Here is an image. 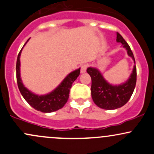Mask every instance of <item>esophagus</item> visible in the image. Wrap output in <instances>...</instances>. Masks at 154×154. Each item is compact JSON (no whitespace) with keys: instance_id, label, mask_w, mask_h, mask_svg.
<instances>
[{"instance_id":"1","label":"esophagus","mask_w":154,"mask_h":154,"mask_svg":"<svg viewBox=\"0 0 154 154\" xmlns=\"http://www.w3.org/2000/svg\"><path fill=\"white\" fill-rule=\"evenodd\" d=\"M87 68H88V65L82 64L81 66H80V72H81V73H85L86 72Z\"/></svg>"}]
</instances>
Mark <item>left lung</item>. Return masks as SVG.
<instances>
[{
    "instance_id": "1",
    "label": "left lung",
    "mask_w": 154,
    "mask_h": 154,
    "mask_svg": "<svg viewBox=\"0 0 154 154\" xmlns=\"http://www.w3.org/2000/svg\"><path fill=\"white\" fill-rule=\"evenodd\" d=\"M116 41L121 43L127 50L128 54L134 60V54L130 46L119 33L116 34ZM87 72L91 78V97L94 103L100 108L106 110L116 109L123 106L131 97L137 82V68L134 66L133 72L127 82L119 85H110L94 68H88Z\"/></svg>"
}]
</instances>
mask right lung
I'll use <instances>...</instances> for the list:
<instances>
[{
    "label": "right lung",
    "instance_id": "obj_1",
    "mask_svg": "<svg viewBox=\"0 0 154 154\" xmlns=\"http://www.w3.org/2000/svg\"><path fill=\"white\" fill-rule=\"evenodd\" d=\"M22 48L17 55V63H16V77H17V86L22 96L32 108L41 112L50 113L62 108L67 103L70 88H72V83L74 80L80 75V69L70 73L64 79L63 81L61 82L60 85L52 92L46 95L38 96L29 91L26 88L24 87L22 83L20 76V56Z\"/></svg>",
    "mask_w": 154,
    "mask_h": 154
}]
</instances>
